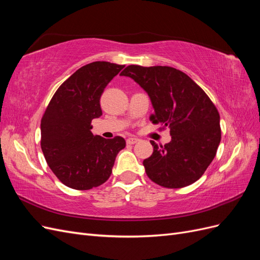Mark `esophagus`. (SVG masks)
Here are the masks:
<instances>
[{"mask_svg": "<svg viewBox=\"0 0 260 260\" xmlns=\"http://www.w3.org/2000/svg\"><path fill=\"white\" fill-rule=\"evenodd\" d=\"M137 142H139V139L135 138V137H131L127 139V144H136Z\"/></svg>", "mask_w": 260, "mask_h": 260, "instance_id": "1", "label": "esophagus"}]
</instances>
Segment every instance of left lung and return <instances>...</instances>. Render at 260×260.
Returning <instances> with one entry per match:
<instances>
[{"label": "left lung", "instance_id": "obj_1", "mask_svg": "<svg viewBox=\"0 0 260 260\" xmlns=\"http://www.w3.org/2000/svg\"><path fill=\"white\" fill-rule=\"evenodd\" d=\"M120 76L130 77L149 96L153 123L170 128L171 141L157 145L143 160L156 184L180 188L198 181L215 158L221 140L220 116L207 94L190 77L168 66L130 65Z\"/></svg>", "mask_w": 260, "mask_h": 260}]
</instances>
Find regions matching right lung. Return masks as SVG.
I'll use <instances>...</instances> for the list:
<instances>
[{
    "label": "right lung",
    "instance_id": "right-lung-1",
    "mask_svg": "<svg viewBox=\"0 0 260 260\" xmlns=\"http://www.w3.org/2000/svg\"><path fill=\"white\" fill-rule=\"evenodd\" d=\"M123 65L93 61L77 70L55 92L41 120V148L61 183L90 190L112 175L121 137L93 136L91 121L102 116L100 99Z\"/></svg>",
    "mask_w": 260,
    "mask_h": 260
}]
</instances>
